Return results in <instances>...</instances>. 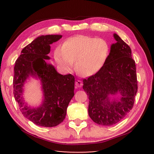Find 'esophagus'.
<instances>
[{
  "label": "esophagus",
  "instance_id": "obj_1",
  "mask_svg": "<svg viewBox=\"0 0 154 154\" xmlns=\"http://www.w3.org/2000/svg\"><path fill=\"white\" fill-rule=\"evenodd\" d=\"M83 85V82L80 80H77L76 82H75V86L77 88H81Z\"/></svg>",
  "mask_w": 154,
  "mask_h": 154
}]
</instances>
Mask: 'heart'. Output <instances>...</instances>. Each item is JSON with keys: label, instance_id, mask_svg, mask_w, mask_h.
<instances>
[{"label": "heart", "instance_id": "1", "mask_svg": "<svg viewBox=\"0 0 154 154\" xmlns=\"http://www.w3.org/2000/svg\"><path fill=\"white\" fill-rule=\"evenodd\" d=\"M110 45L104 38L85 35L70 37L54 51V58L65 71L75 69L83 76H92L105 64L110 54Z\"/></svg>", "mask_w": 154, "mask_h": 154}]
</instances>
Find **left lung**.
<instances>
[{
	"label": "left lung",
	"mask_w": 154,
	"mask_h": 154,
	"mask_svg": "<svg viewBox=\"0 0 154 154\" xmlns=\"http://www.w3.org/2000/svg\"><path fill=\"white\" fill-rule=\"evenodd\" d=\"M105 64L97 73L83 80V89L89 96L88 113L95 123L111 126L132 110L138 90L136 65L131 49L117 35ZM119 92V101L110 102L109 94Z\"/></svg>",
	"instance_id": "8db88e82"
}]
</instances>
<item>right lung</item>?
Instances as JSON below:
<instances>
[{"instance_id":"right-lung-1","label":"right lung","mask_w":154,"mask_h":154,"mask_svg":"<svg viewBox=\"0 0 154 154\" xmlns=\"http://www.w3.org/2000/svg\"><path fill=\"white\" fill-rule=\"evenodd\" d=\"M62 36H38L22 49L15 63L13 81L15 99L23 116L38 126L54 127L63 122L68 105L74 96L73 75L59 74L45 61L49 59L48 54L50 52V45ZM29 76L38 77L42 83L44 101L37 108H29L23 100L22 87Z\"/></svg>"}]
</instances>
